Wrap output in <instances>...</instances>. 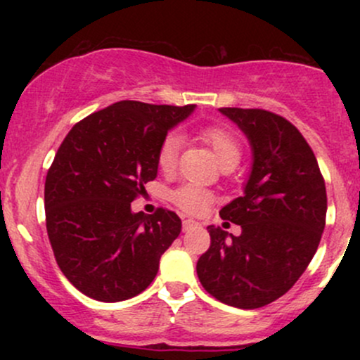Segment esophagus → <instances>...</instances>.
Instances as JSON below:
<instances>
[{"mask_svg": "<svg viewBox=\"0 0 360 360\" xmlns=\"http://www.w3.org/2000/svg\"><path fill=\"white\" fill-rule=\"evenodd\" d=\"M200 223H198L196 220H191V218H186V220H183V230L186 232V230H189L191 226H198Z\"/></svg>", "mask_w": 360, "mask_h": 360, "instance_id": "34e87169", "label": "esophagus"}]
</instances>
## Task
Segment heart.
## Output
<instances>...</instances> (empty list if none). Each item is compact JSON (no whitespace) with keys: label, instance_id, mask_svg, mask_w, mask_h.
Returning <instances> with one entry per match:
<instances>
[{"label":"heart","instance_id":"obj_1","mask_svg":"<svg viewBox=\"0 0 360 360\" xmlns=\"http://www.w3.org/2000/svg\"><path fill=\"white\" fill-rule=\"evenodd\" d=\"M201 139L212 147V150L217 155L221 167L233 169L237 166L242 157V147L238 139L235 137L229 128L220 125L206 127L201 130ZM181 143H183V140H181V135L176 134V131L167 134L162 139V142L159 143V148H157V166H159L160 171L166 172V174L174 171L177 166ZM171 200L183 212L193 214L206 212L210 208V205L213 203L212 193L196 184H184L181 188H177L176 191H172Z\"/></svg>","mask_w":360,"mask_h":360}]
</instances>
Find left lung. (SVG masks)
<instances>
[{
  "instance_id": "1",
  "label": "left lung",
  "mask_w": 360,
  "mask_h": 360,
  "mask_svg": "<svg viewBox=\"0 0 360 360\" xmlns=\"http://www.w3.org/2000/svg\"><path fill=\"white\" fill-rule=\"evenodd\" d=\"M220 113L240 128L252 148L243 194L220 210L242 233L210 225L212 245L196 272L218 301L254 309L286 295L311 262L325 229V181L311 147L286 118L255 108Z\"/></svg>"
}]
</instances>
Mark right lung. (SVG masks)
Returning <instances> with one entry per match:
<instances>
[{"mask_svg": "<svg viewBox=\"0 0 360 360\" xmlns=\"http://www.w3.org/2000/svg\"><path fill=\"white\" fill-rule=\"evenodd\" d=\"M196 105L118 101L65 135L45 179V221L62 274L89 298L117 303L154 281L181 218L130 203L157 177V148Z\"/></svg>", "mask_w": 360, "mask_h": 360, "instance_id": "right-lung-1", "label": "right lung"}]
</instances>
